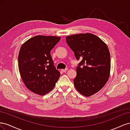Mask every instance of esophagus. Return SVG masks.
I'll use <instances>...</instances> for the list:
<instances>
[{
  "mask_svg": "<svg viewBox=\"0 0 130 130\" xmlns=\"http://www.w3.org/2000/svg\"><path fill=\"white\" fill-rule=\"evenodd\" d=\"M67 70H68V68H66V69H61V71L62 72L65 73V72H67Z\"/></svg>",
  "mask_w": 130,
  "mask_h": 130,
  "instance_id": "34e87169",
  "label": "esophagus"
}]
</instances>
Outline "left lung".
Masks as SVG:
<instances>
[{"instance_id":"8db88e82","label":"left lung","mask_w":130,"mask_h":130,"mask_svg":"<svg viewBox=\"0 0 130 130\" xmlns=\"http://www.w3.org/2000/svg\"><path fill=\"white\" fill-rule=\"evenodd\" d=\"M68 45L77 60L74 85L86 96L98 92L108 81L111 70V57L108 47L96 35L80 34L66 37Z\"/></svg>"}]
</instances>
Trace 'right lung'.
I'll return each mask as SVG.
<instances>
[{
    "instance_id": "1",
    "label": "right lung",
    "mask_w": 130,
    "mask_h": 130,
    "mask_svg": "<svg viewBox=\"0 0 130 130\" xmlns=\"http://www.w3.org/2000/svg\"><path fill=\"white\" fill-rule=\"evenodd\" d=\"M60 37L38 35L26 41L18 55V68L27 88L44 95L55 87L60 73L54 66L50 52Z\"/></svg>"
}]
</instances>
